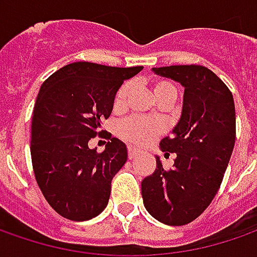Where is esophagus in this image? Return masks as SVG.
Here are the masks:
<instances>
[{"mask_svg": "<svg viewBox=\"0 0 257 257\" xmlns=\"http://www.w3.org/2000/svg\"><path fill=\"white\" fill-rule=\"evenodd\" d=\"M139 154V150L136 149V147H132V146H128V159H134L136 156Z\"/></svg>", "mask_w": 257, "mask_h": 257, "instance_id": "34e87169", "label": "esophagus"}]
</instances>
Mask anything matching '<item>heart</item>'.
<instances>
[{
	"label": "heart",
	"instance_id": "obj_1",
	"mask_svg": "<svg viewBox=\"0 0 257 257\" xmlns=\"http://www.w3.org/2000/svg\"><path fill=\"white\" fill-rule=\"evenodd\" d=\"M132 90V84L130 83H124L115 93L114 97V108L120 110L125 105L127 97ZM154 94L156 97L162 95L166 91L170 90H176L174 85L169 81L164 80H159L156 81L153 85ZM163 132V124L154 118H149V117H140V115H134L127 120H124L118 125V134L120 137L125 140L127 143L137 144V146H143V144L150 143L157 134Z\"/></svg>",
	"mask_w": 257,
	"mask_h": 257
}]
</instances>
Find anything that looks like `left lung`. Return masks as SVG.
<instances>
[{
	"mask_svg": "<svg viewBox=\"0 0 257 257\" xmlns=\"http://www.w3.org/2000/svg\"><path fill=\"white\" fill-rule=\"evenodd\" d=\"M157 75L184 87L182 114L162 152L176 153L170 170L156 156V170L142 182L146 210L169 226L199 217L222 184L236 139V113L230 90L203 65L153 68Z\"/></svg>",
	"mask_w": 257,
	"mask_h": 257,
	"instance_id": "left-lung-1",
	"label": "left lung"
}]
</instances>
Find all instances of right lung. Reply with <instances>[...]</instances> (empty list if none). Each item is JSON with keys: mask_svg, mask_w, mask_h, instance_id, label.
Returning a JSON list of instances; mask_svg holds the SVG:
<instances>
[{"mask_svg": "<svg viewBox=\"0 0 257 257\" xmlns=\"http://www.w3.org/2000/svg\"><path fill=\"white\" fill-rule=\"evenodd\" d=\"M143 67H108L78 61L45 80L31 118V160L45 200L68 220L84 222L107 207L111 180L127 162L125 144L110 139L101 153L88 142L103 134L114 97Z\"/></svg>", "mask_w": 257, "mask_h": 257, "instance_id": "right-lung-1", "label": "right lung"}]
</instances>
